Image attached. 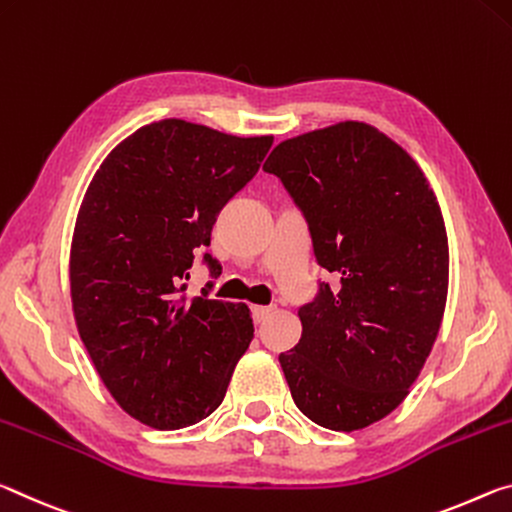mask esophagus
Segmentation results:
<instances>
[{"label":"esophagus","instance_id":"34e87169","mask_svg":"<svg viewBox=\"0 0 512 512\" xmlns=\"http://www.w3.org/2000/svg\"><path fill=\"white\" fill-rule=\"evenodd\" d=\"M270 313H272V306H254V308H251V315H254L256 324H261Z\"/></svg>","mask_w":512,"mask_h":512}]
</instances>
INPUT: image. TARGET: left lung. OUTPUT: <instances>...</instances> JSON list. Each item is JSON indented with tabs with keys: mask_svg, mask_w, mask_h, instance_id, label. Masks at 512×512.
I'll list each match as a JSON object with an SVG mask.
<instances>
[{
	"mask_svg": "<svg viewBox=\"0 0 512 512\" xmlns=\"http://www.w3.org/2000/svg\"><path fill=\"white\" fill-rule=\"evenodd\" d=\"M304 215L320 281L301 338L279 356L308 420L358 431L406 399L438 338L449 286L440 206L417 163L379 129L340 122L283 140L263 165Z\"/></svg>",
	"mask_w": 512,
	"mask_h": 512,
	"instance_id": "1",
	"label": "left lung"
}]
</instances>
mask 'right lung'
I'll list each match as a JSON object with an SVG mask.
<instances>
[{"label": "right lung", "mask_w": 512, "mask_h": 512, "mask_svg": "<svg viewBox=\"0 0 512 512\" xmlns=\"http://www.w3.org/2000/svg\"><path fill=\"white\" fill-rule=\"evenodd\" d=\"M274 138L161 120L122 140L81 201L70 251L77 329L113 399L152 429L197 424L222 404L254 324L245 304L188 299L195 254L256 177ZM211 276L220 263L204 254Z\"/></svg>", "instance_id": "1"}]
</instances>
